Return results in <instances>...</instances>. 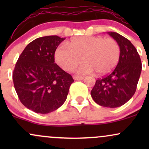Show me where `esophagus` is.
Returning <instances> with one entry per match:
<instances>
[{
	"label": "esophagus",
	"instance_id": "34e87169",
	"mask_svg": "<svg viewBox=\"0 0 149 149\" xmlns=\"http://www.w3.org/2000/svg\"><path fill=\"white\" fill-rule=\"evenodd\" d=\"M73 79L75 80H83L85 78L84 76H73Z\"/></svg>",
	"mask_w": 149,
	"mask_h": 149
}]
</instances>
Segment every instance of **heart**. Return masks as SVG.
Wrapping results in <instances>:
<instances>
[{
    "label": "heart",
    "mask_w": 149,
    "mask_h": 149,
    "mask_svg": "<svg viewBox=\"0 0 149 149\" xmlns=\"http://www.w3.org/2000/svg\"><path fill=\"white\" fill-rule=\"evenodd\" d=\"M120 57L119 44L113 38L103 36H80L73 38L68 45L61 44L54 52L59 66L71 71L83 58L85 63L77 69L79 73L95 71L99 76L109 74L116 68Z\"/></svg>",
    "instance_id": "1"
}]
</instances>
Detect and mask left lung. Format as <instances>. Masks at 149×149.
<instances>
[{
    "label": "left lung",
    "mask_w": 149,
    "mask_h": 149,
    "mask_svg": "<svg viewBox=\"0 0 149 149\" xmlns=\"http://www.w3.org/2000/svg\"><path fill=\"white\" fill-rule=\"evenodd\" d=\"M120 48L117 66L108 76L97 80L91 90L93 100L104 107L123 106L134 95L141 71V59L128 39L116 32H108Z\"/></svg>",
    "instance_id": "left-lung-1"
}]
</instances>
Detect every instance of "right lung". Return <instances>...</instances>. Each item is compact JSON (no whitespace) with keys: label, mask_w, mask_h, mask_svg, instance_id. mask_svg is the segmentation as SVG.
I'll list each match as a JSON object with an SVG mask.
<instances>
[{"label":"right lung","mask_w":149,"mask_h":149,"mask_svg":"<svg viewBox=\"0 0 149 149\" xmlns=\"http://www.w3.org/2000/svg\"><path fill=\"white\" fill-rule=\"evenodd\" d=\"M65 38L48 36L35 39L20 54L13 73L20 102L37 113L57 110L66 100L74 81L54 63V52Z\"/></svg>","instance_id":"1"}]
</instances>
